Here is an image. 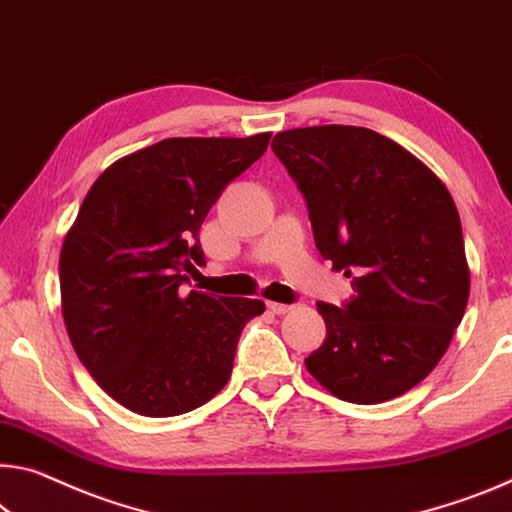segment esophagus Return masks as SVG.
I'll return each mask as SVG.
<instances>
[{"mask_svg": "<svg viewBox=\"0 0 512 512\" xmlns=\"http://www.w3.org/2000/svg\"><path fill=\"white\" fill-rule=\"evenodd\" d=\"M266 307H269V310H271L273 314H278V316H282V314H289L291 310H294V305H285V303H273V300H269V303H266Z\"/></svg>", "mask_w": 512, "mask_h": 512, "instance_id": "34e87169", "label": "esophagus"}]
</instances>
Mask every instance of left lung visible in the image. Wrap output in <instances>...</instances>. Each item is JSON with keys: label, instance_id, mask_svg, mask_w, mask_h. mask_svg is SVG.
I'll return each instance as SVG.
<instances>
[{"label": "left lung", "instance_id": "1", "mask_svg": "<svg viewBox=\"0 0 512 512\" xmlns=\"http://www.w3.org/2000/svg\"><path fill=\"white\" fill-rule=\"evenodd\" d=\"M271 148L303 193L316 248L355 291L342 307L316 305L326 342L307 371L351 403L405 394L440 362L467 307L456 202L417 157L367 127L289 129Z\"/></svg>", "mask_w": 512, "mask_h": 512}]
</instances>
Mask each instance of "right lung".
I'll use <instances>...</instances> for the list:
<instances>
[{"mask_svg": "<svg viewBox=\"0 0 512 512\" xmlns=\"http://www.w3.org/2000/svg\"><path fill=\"white\" fill-rule=\"evenodd\" d=\"M271 134L164 139L97 177L61 250V310L95 383L143 417H175L221 392L262 300L182 289L205 264L198 232Z\"/></svg>", "mask_w": 512, "mask_h": 512, "instance_id": "obj_1", "label": "right lung"}]
</instances>
